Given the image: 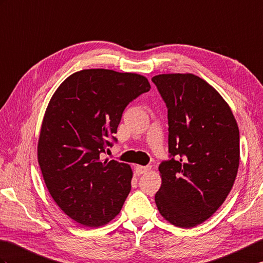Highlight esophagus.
Instances as JSON below:
<instances>
[{"mask_svg": "<svg viewBox=\"0 0 263 263\" xmlns=\"http://www.w3.org/2000/svg\"><path fill=\"white\" fill-rule=\"evenodd\" d=\"M151 170V167L150 166H137V172L139 173V174H146V173H149Z\"/></svg>", "mask_w": 263, "mask_h": 263, "instance_id": "34e87169", "label": "esophagus"}]
</instances>
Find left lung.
Masks as SVG:
<instances>
[{"label":"left lung","mask_w":263,"mask_h":263,"mask_svg":"<svg viewBox=\"0 0 263 263\" xmlns=\"http://www.w3.org/2000/svg\"><path fill=\"white\" fill-rule=\"evenodd\" d=\"M152 82L168 108L172 157L159 166L156 205L175 227H197L233 187L240 164L239 126L229 104L200 77L161 74Z\"/></svg>","instance_id":"left-lung-1"}]
</instances>
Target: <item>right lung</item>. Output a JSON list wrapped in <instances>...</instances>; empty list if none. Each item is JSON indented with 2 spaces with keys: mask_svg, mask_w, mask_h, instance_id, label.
<instances>
[{
  "mask_svg": "<svg viewBox=\"0 0 263 263\" xmlns=\"http://www.w3.org/2000/svg\"><path fill=\"white\" fill-rule=\"evenodd\" d=\"M151 88L146 77L84 69L67 77L42 120L38 162L51 197L66 215L87 228L117 216L131 191L132 169L102 160L127 104Z\"/></svg>",
  "mask_w": 263,
  "mask_h": 263,
  "instance_id": "add662e5",
  "label": "right lung"
}]
</instances>
